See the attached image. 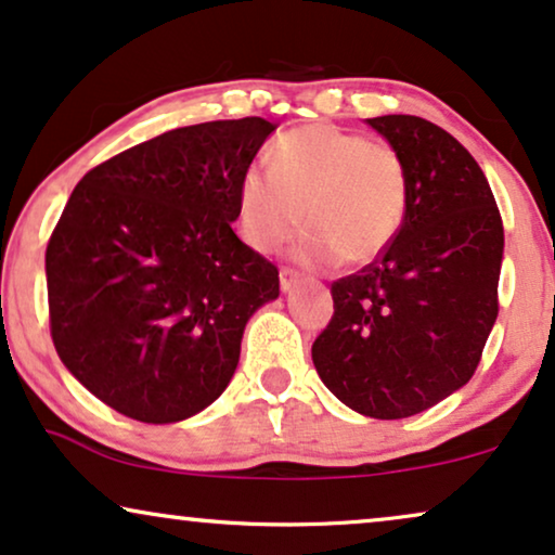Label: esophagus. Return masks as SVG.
Returning <instances> with one entry per match:
<instances>
[{
  "instance_id": "obj_1",
  "label": "esophagus",
  "mask_w": 555,
  "mask_h": 555,
  "mask_svg": "<svg viewBox=\"0 0 555 555\" xmlns=\"http://www.w3.org/2000/svg\"><path fill=\"white\" fill-rule=\"evenodd\" d=\"M297 282H299V271L289 269V266H282V271H279V284H282V289L289 292Z\"/></svg>"
}]
</instances>
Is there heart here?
Wrapping results in <instances>:
<instances>
[{
    "label": "heart",
    "mask_w": 555,
    "mask_h": 555,
    "mask_svg": "<svg viewBox=\"0 0 555 555\" xmlns=\"http://www.w3.org/2000/svg\"><path fill=\"white\" fill-rule=\"evenodd\" d=\"M237 205L243 235L258 250L282 248L305 220V261L366 266L402 230L410 179L389 143L312 122L273 140L269 168H245Z\"/></svg>",
    "instance_id": "obj_1"
}]
</instances>
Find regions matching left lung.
<instances>
[{
	"instance_id": "obj_1",
	"label": "left lung",
	"mask_w": 555,
	"mask_h": 555,
	"mask_svg": "<svg viewBox=\"0 0 555 555\" xmlns=\"http://www.w3.org/2000/svg\"><path fill=\"white\" fill-rule=\"evenodd\" d=\"M404 160L410 205L395 243L333 282L314 369L350 410L412 417L474 376L500 312L502 215L472 153L430 120H366Z\"/></svg>"
}]
</instances>
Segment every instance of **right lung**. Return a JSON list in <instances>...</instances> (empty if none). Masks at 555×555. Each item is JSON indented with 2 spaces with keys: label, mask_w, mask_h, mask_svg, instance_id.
<instances>
[{
  "label": "right lung",
  "mask_w": 555,
  "mask_h": 555,
  "mask_svg": "<svg viewBox=\"0 0 555 555\" xmlns=\"http://www.w3.org/2000/svg\"><path fill=\"white\" fill-rule=\"evenodd\" d=\"M276 125L168 130L94 166L46 248L51 338L96 399L179 423L225 391L279 269L233 233L237 186Z\"/></svg>",
  "instance_id": "add662e5"
}]
</instances>
